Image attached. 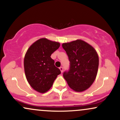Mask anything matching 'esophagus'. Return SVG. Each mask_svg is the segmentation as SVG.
<instances>
[{"label": "esophagus", "instance_id": "34e87169", "mask_svg": "<svg viewBox=\"0 0 120 120\" xmlns=\"http://www.w3.org/2000/svg\"><path fill=\"white\" fill-rule=\"evenodd\" d=\"M59 69H60V71H61V73H63V66H60V67L59 68Z\"/></svg>", "mask_w": 120, "mask_h": 120}]
</instances>
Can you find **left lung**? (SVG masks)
Returning <instances> with one entry per match:
<instances>
[{"label":"left lung","instance_id":"obj_1","mask_svg":"<svg viewBox=\"0 0 120 120\" xmlns=\"http://www.w3.org/2000/svg\"><path fill=\"white\" fill-rule=\"evenodd\" d=\"M70 61L68 71L63 76L70 88L83 92L93 84L97 74L99 58L96 50L81 40L62 44Z\"/></svg>","mask_w":120,"mask_h":120}]
</instances>
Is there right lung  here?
Masks as SVG:
<instances>
[{"label": "right lung", "instance_id": "obj_1", "mask_svg": "<svg viewBox=\"0 0 120 120\" xmlns=\"http://www.w3.org/2000/svg\"><path fill=\"white\" fill-rule=\"evenodd\" d=\"M60 45L59 42L43 38L34 42L27 50L24 59V72L27 81L37 92L44 93L48 91L61 73L51 57Z\"/></svg>", "mask_w": 120, "mask_h": 120}]
</instances>
